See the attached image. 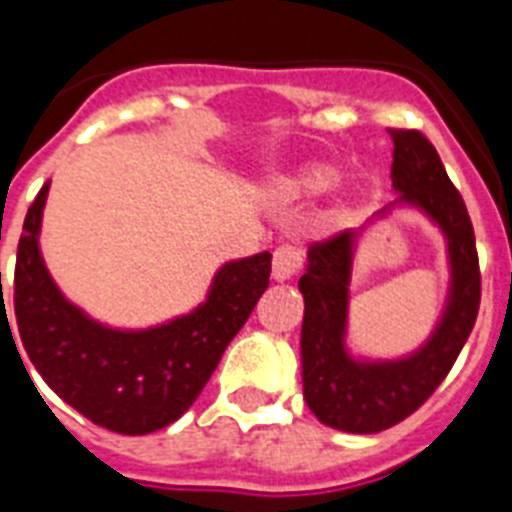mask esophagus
Wrapping results in <instances>:
<instances>
[{
  "label": "esophagus",
  "mask_w": 512,
  "mask_h": 512,
  "mask_svg": "<svg viewBox=\"0 0 512 512\" xmlns=\"http://www.w3.org/2000/svg\"><path fill=\"white\" fill-rule=\"evenodd\" d=\"M305 265V252L295 244H281L276 252H273V279L287 281L292 276L303 271Z\"/></svg>",
  "instance_id": "esophagus-1"
}]
</instances>
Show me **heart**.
Wrapping results in <instances>:
<instances>
[{
	"label": "heart",
	"mask_w": 512,
	"mask_h": 512,
	"mask_svg": "<svg viewBox=\"0 0 512 512\" xmlns=\"http://www.w3.org/2000/svg\"><path fill=\"white\" fill-rule=\"evenodd\" d=\"M332 180H335V172L329 170V167H311V170H303L287 177V180H281V191L287 193V196H300V193L321 191Z\"/></svg>",
	"instance_id": "heart-1"
}]
</instances>
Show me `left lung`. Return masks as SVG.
Here are the masks:
<instances>
[{"label": "left lung", "mask_w": 512, "mask_h": 512, "mask_svg": "<svg viewBox=\"0 0 512 512\" xmlns=\"http://www.w3.org/2000/svg\"><path fill=\"white\" fill-rule=\"evenodd\" d=\"M390 138V177L401 201L425 209L449 239L452 297L436 335L414 356L393 364H358L342 345L353 233L313 241L308 271L300 279L305 401L324 425L345 433H380L417 412L460 356L481 305L476 233L441 156L420 130H390Z\"/></svg>", "instance_id": "left-lung-1"}]
</instances>
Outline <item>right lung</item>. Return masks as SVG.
Segmentation results:
<instances>
[{
    "mask_svg": "<svg viewBox=\"0 0 512 512\" xmlns=\"http://www.w3.org/2000/svg\"><path fill=\"white\" fill-rule=\"evenodd\" d=\"M44 199L47 185L23 220L12 281L15 319L31 364L66 404L100 428L122 436L167 428L199 398L228 342L255 311L271 279V252L225 265L207 303L183 319L146 332H116L87 319L52 284L36 241Z\"/></svg>",
    "mask_w": 512,
    "mask_h": 512,
    "instance_id": "add662e5",
    "label": "right lung"
}]
</instances>
